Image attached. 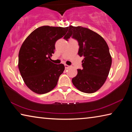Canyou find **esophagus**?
Returning a JSON list of instances; mask_svg holds the SVG:
<instances>
[{"instance_id": "obj_1", "label": "esophagus", "mask_w": 132, "mask_h": 132, "mask_svg": "<svg viewBox=\"0 0 132 132\" xmlns=\"http://www.w3.org/2000/svg\"><path fill=\"white\" fill-rule=\"evenodd\" d=\"M69 66H68V64H64V68H65V69H68L69 68Z\"/></svg>"}]
</instances>
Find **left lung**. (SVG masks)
Wrapping results in <instances>:
<instances>
[{
  "label": "left lung",
  "instance_id": "1",
  "mask_svg": "<svg viewBox=\"0 0 132 132\" xmlns=\"http://www.w3.org/2000/svg\"><path fill=\"white\" fill-rule=\"evenodd\" d=\"M64 37L68 41L71 37L79 43L78 54L83 56L82 69H77V75L72 79L74 86L80 91L93 93L103 86L108 77L112 57L106 41L101 35L81 26H69Z\"/></svg>",
  "mask_w": 132,
  "mask_h": 132
}]
</instances>
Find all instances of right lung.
Segmentation results:
<instances>
[{
	"mask_svg": "<svg viewBox=\"0 0 132 132\" xmlns=\"http://www.w3.org/2000/svg\"><path fill=\"white\" fill-rule=\"evenodd\" d=\"M68 27L42 26L35 29L22 44L19 53V69L26 86L35 93L50 92L57 85L64 70L63 64L50 61L57 40L63 37Z\"/></svg>",
	"mask_w": 132,
	"mask_h": 132,
	"instance_id": "1",
	"label": "right lung"
}]
</instances>
